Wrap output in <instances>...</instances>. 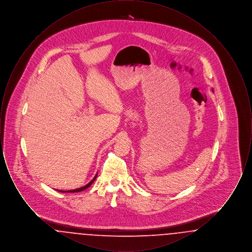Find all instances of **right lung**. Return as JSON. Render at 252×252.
Masks as SVG:
<instances>
[{"label": "right lung", "mask_w": 252, "mask_h": 252, "mask_svg": "<svg viewBox=\"0 0 252 252\" xmlns=\"http://www.w3.org/2000/svg\"><path fill=\"white\" fill-rule=\"evenodd\" d=\"M96 177H97V175H95V177L94 178V180H92L91 182H89L87 185H85L84 187H82V188H78V189H74V190H71V191H60L61 192H81V191H83L85 189H87V188H89L92 184H93V182L95 180Z\"/></svg>", "instance_id": "1"}]
</instances>
